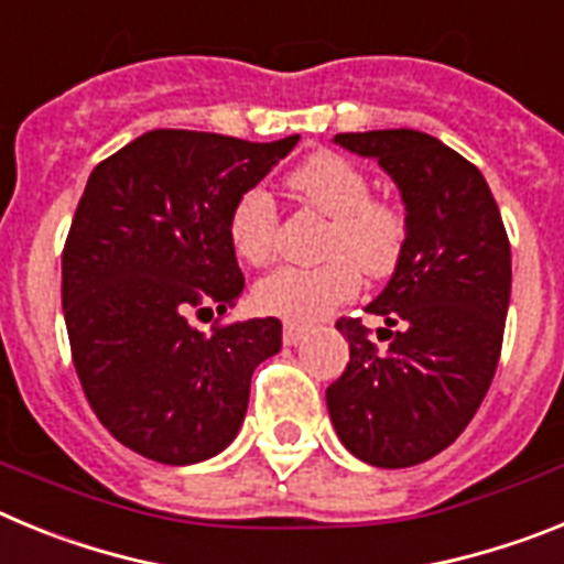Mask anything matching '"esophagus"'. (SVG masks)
Segmentation results:
<instances>
[{"label": "esophagus", "instance_id": "1", "mask_svg": "<svg viewBox=\"0 0 564 564\" xmlns=\"http://www.w3.org/2000/svg\"><path fill=\"white\" fill-rule=\"evenodd\" d=\"M305 336H307L305 325H296V322H285V327H282V341H285V344H299Z\"/></svg>", "mask_w": 564, "mask_h": 564}]
</instances>
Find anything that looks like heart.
Wrapping results in <instances>:
<instances>
[{"label": "heart", "mask_w": 564, "mask_h": 564, "mask_svg": "<svg viewBox=\"0 0 564 564\" xmlns=\"http://www.w3.org/2000/svg\"><path fill=\"white\" fill-rule=\"evenodd\" d=\"M291 197L327 220L322 239L325 265L279 268L257 285V305L293 322H318L352 299L358 273L390 276L406 246V217L392 200L372 197L370 177L336 152H316L288 174ZM279 214L265 188H248L231 208L228 237L251 265L276 253Z\"/></svg>", "instance_id": "b5f03b06"}]
</instances>
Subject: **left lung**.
I'll list each match as a JSON object with an SVG mask.
<instances>
[{"instance_id": "left-lung-1", "label": "left lung", "mask_w": 564, "mask_h": 564, "mask_svg": "<svg viewBox=\"0 0 564 564\" xmlns=\"http://www.w3.org/2000/svg\"><path fill=\"white\" fill-rule=\"evenodd\" d=\"M333 141L376 158L406 208L395 273L367 305L387 322L378 347L361 318H338L350 344L327 387L338 441L381 468L430 460L457 441L486 398L511 299V246L475 163L415 129L341 132Z\"/></svg>"}]
</instances>
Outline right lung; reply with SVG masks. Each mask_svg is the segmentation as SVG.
Returning a JSON list of instances; mask_svg holds the SVG:
<instances>
[{"label":"right lung","mask_w":564,"mask_h":564,"mask_svg":"<svg viewBox=\"0 0 564 564\" xmlns=\"http://www.w3.org/2000/svg\"><path fill=\"white\" fill-rule=\"evenodd\" d=\"M296 141L152 129L89 174L62 253L69 350L98 421L149 460L220 455L253 370L282 347L273 316L212 333L188 318L242 296L228 217Z\"/></svg>","instance_id":"obj_1"}]
</instances>
